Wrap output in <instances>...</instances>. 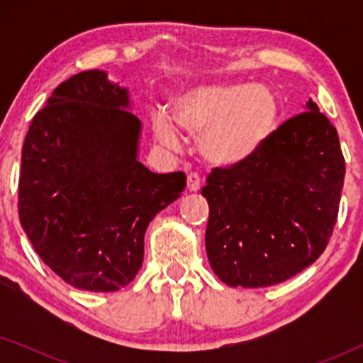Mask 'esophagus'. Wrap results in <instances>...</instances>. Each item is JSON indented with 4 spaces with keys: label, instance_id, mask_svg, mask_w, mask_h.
I'll return each mask as SVG.
<instances>
[{
    "label": "esophagus",
    "instance_id": "1",
    "mask_svg": "<svg viewBox=\"0 0 363 363\" xmlns=\"http://www.w3.org/2000/svg\"><path fill=\"white\" fill-rule=\"evenodd\" d=\"M186 188H188V191H198V190H200V188H201V178H200V175H198V173H195V172L188 173Z\"/></svg>",
    "mask_w": 363,
    "mask_h": 363
}]
</instances>
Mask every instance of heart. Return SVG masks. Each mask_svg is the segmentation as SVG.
I'll list each match as a JSON object with an SVG mask.
<instances>
[{
    "mask_svg": "<svg viewBox=\"0 0 363 363\" xmlns=\"http://www.w3.org/2000/svg\"><path fill=\"white\" fill-rule=\"evenodd\" d=\"M172 118L182 130L201 138V152L216 165H238L264 145L279 118V101L267 87L251 84L200 86L178 94ZM165 113L152 118L157 140L180 145L177 128Z\"/></svg>",
    "mask_w": 363,
    "mask_h": 363,
    "instance_id": "1",
    "label": "heart"
}]
</instances>
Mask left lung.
<instances>
[{
  "label": "left lung",
  "mask_w": 363,
  "mask_h": 363,
  "mask_svg": "<svg viewBox=\"0 0 363 363\" xmlns=\"http://www.w3.org/2000/svg\"><path fill=\"white\" fill-rule=\"evenodd\" d=\"M344 177L335 127L312 101L246 162L213 168L201 195L216 276L233 287H266L311 266L329 245Z\"/></svg>",
  "instance_id": "8db88e82"
}]
</instances>
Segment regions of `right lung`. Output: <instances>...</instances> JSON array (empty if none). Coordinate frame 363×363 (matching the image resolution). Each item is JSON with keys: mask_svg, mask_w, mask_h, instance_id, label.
<instances>
[{"mask_svg": "<svg viewBox=\"0 0 363 363\" xmlns=\"http://www.w3.org/2000/svg\"><path fill=\"white\" fill-rule=\"evenodd\" d=\"M127 89L99 69L54 89L23 143L18 211L44 264L82 291L127 286L143 261L153 216L185 190L183 172L137 160L140 121Z\"/></svg>", "mask_w": 363, "mask_h": 363, "instance_id": "add662e5", "label": "right lung"}]
</instances>
